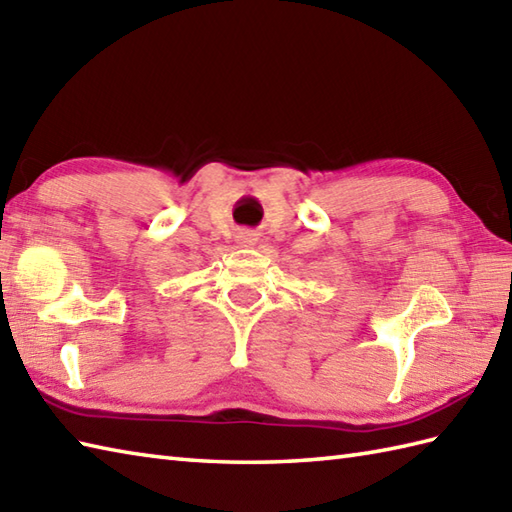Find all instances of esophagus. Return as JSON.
<instances>
[{
    "mask_svg": "<svg viewBox=\"0 0 512 512\" xmlns=\"http://www.w3.org/2000/svg\"><path fill=\"white\" fill-rule=\"evenodd\" d=\"M257 235L253 233V231H239L237 235H235V242L242 246V248H250V246H255L257 244Z\"/></svg>",
    "mask_w": 512,
    "mask_h": 512,
    "instance_id": "34e87169",
    "label": "esophagus"
}]
</instances>
